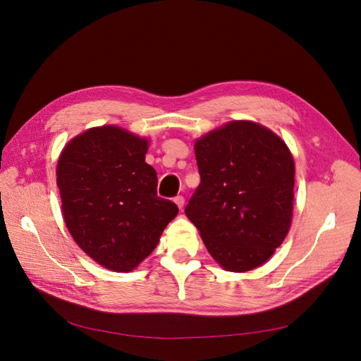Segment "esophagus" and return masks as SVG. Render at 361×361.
<instances>
[{"instance_id": "esophagus-1", "label": "esophagus", "mask_w": 361, "mask_h": 361, "mask_svg": "<svg viewBox=\"0 0 361 361\" xmlns=\"http://www.w3.org/2000/svg\"><path fill=\"white\" fill-rule=\"evenodd\" d=\"M174 203H176V204L179 206V209H182V207H183V203H185L183 195H176V197H174Z\"/></svg>"}]
</instances>
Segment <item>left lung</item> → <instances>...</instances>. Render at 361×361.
<instances>
[{
    "instance_id": "8db88e82",
    "label": "left lung",
    "mask_w": 361,
    "mask_h": 361,
    "mask_svg": "<svg viewBox=\"0 0 361 361\" xmlns=\"http://www.w3.org/2000/svg\"><path fill=\"white\" fill-rule=\"evenodd\" d=\"M200 183L185 207L211 256L250 271L289 232L295 166L288 146L253 122H231L195 141Z\"/></svg>"
}]
</instances>
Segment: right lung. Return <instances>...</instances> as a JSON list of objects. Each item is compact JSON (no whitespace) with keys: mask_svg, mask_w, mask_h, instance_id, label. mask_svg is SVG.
<instances>
[{"mask_svg":"<svg viewBox=\"0 0 361 361\" xmlns=\"http://www.w3.org/2000/svg\"><path fill=\"white\" fill-rule=\"evenodd\" d=\"M147 140L117 126L85 130L61 152L57 187L72 238L102 267L134 269L179 209L158 197Z\"/></svg>","mask_w":361,"mask_h":361,"instance_id":"add662e5","label":"right lung"}]
</instances>
